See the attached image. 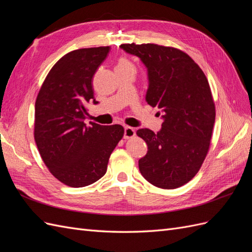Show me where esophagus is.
<instances>
[{
  "instance_id": "obj_1",
  "label": "esophagus",
  "mask_w": 252,
  "mask_h": 252,
  "mask_svg": "<svg viewBox=\"0 0 252 252\" xmlns=\"http://www.w3.org/2000/svg\"><path fill=\"white\" fill-rule=\"evenodd\" d=\"M135 135V130L132 127L125 126L124 128V139H130Z\"/></svg>"
}]
</instances>
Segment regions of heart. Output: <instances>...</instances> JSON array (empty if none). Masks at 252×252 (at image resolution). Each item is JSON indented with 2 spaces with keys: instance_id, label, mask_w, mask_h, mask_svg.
<instances>
[{
  "instance_id": "b5f03b06",
  "label": "heart",
  "mask_w": 252,
  "mask_h": 252,
  "mask_svg": "<svg viewBox=\"0 0 252 252\" xmlns=\"http://www.w3.org/2000/svg\"><path fill=\"white\" fill-rule=\"evenodd\" d=\"M117 67H123V68H128V69H130V70L134 71V66H133V65H132L130 62H129L128 60H126V59H122V60H120Z\"/></svg>"
}]
</instances>
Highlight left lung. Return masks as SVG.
I'll list each match as a JSON object with an SVG mask.
<instances>
[{"label":"left lung","instance_id":"8db88e82","mask_svg":"<svg viewBox=\"0 0 252 252\" xmlns=\"http://www.w3.org/2000/svg\"><path fill=\"white\" fill-rule=\"evenodd\" d=\"M147 69L145 100L158 107L163 123L155 133L136 131L148 150L139 169L150 184L163 189L181 187L200 170L207 155L216 108L207 78L194 61L177 48L156 44H123Z\"/></svg>","mask_w":252,"mask_h":252}]
</instances>
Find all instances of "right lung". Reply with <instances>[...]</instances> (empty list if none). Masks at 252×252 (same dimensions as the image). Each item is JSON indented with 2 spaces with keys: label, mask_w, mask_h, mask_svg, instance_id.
I'll use <instances>...</instances> for the list:
<instances>
[{
  "label": "right lung",
  "mask_w": 252,
  "mask_h": 252,
  "mask_svg": "<svg viewBox=\"0 0 252 252\" xmlns=\"http://www.w3.org/2000/svg\"><path fill=\"white\" fill-rule=\"evenodd\" d=\"M109 46L68 52L51 68L37 94L34 140L43 161L55 177L70 187L100 180L124 128L102 126L85 119L88 103L96 105L93 78Z\"/></svg>",
  "instance_id": "1"
}]
</instances>
